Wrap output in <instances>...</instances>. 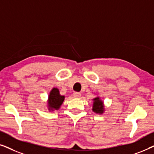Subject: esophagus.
<instances>
[{
  "label": "esophagus",
  "mask_w": 154,
  "mask_h": 154,
  "mask_svg": "<svg viewBox=\"0 0 154 154\" xmlns=\"http://www.w3.org/2000/svg\"><path fill=\"white\" fill-rule=\"evenodd\" d=\"M73 96H74V97H75V98H79L81 96V94L80 93V92H73Z\"/></svg>",
  "instance_id": "1"
}]
</instances>
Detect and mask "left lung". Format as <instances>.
<instances>
[{
	"label": "left lung",
	"mask_w": 154,
	"mask_h": 154,
	"mask_svg": "<svg viewBox=\"0 0 154 154\" xmlns=\"http://www.w3.org/2000/svg\"><path fill=\"white\" fill-rule=\"evenodd\" d=\"M93 104H92V111L97 114H102L104 113L105 108L104 102L101 100L100 97L97 96L95 98L92 99Z\"/></svg>",
	"instance_id": "8db88e82"
}]
</instances>
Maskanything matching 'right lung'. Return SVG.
I'll use <instances>...</instances> for the list:
<instances>
[{"label": "right lung", "mask_w": 154, "mask_h": 154, "mask_svg": "<svg viewBox=\"0 0 154 154\" xmlns=\"http://www.w3.org/2000/svg\"><path fill=\"white\" fill-rule=\"evenodd\" d=\"M65 97L61 95L58 88H53L50 90L48 99V109L49 111H57L64 102Z\"/></svg>", "instance_id": "1"}]
</instances>
